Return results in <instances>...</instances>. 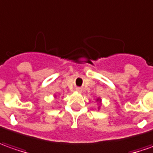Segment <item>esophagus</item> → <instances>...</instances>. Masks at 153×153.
I'll list each match as a JSON object with an SVG mask.
<instances>
[{"label":"esophagus","mask_w":153,"mask_h":153,"mask_svg":"<svg viewBox=\"0 0 153 153\" xmlns=\"http://www.w3.org/2000/svg\"><path fill=\"white\" fill-rule=\"evenodd\" d=\"M76 91H79H79H81V89H80L79 87H77Z\"/></svg>","instance_id":"obj_1"}]
</instances>
